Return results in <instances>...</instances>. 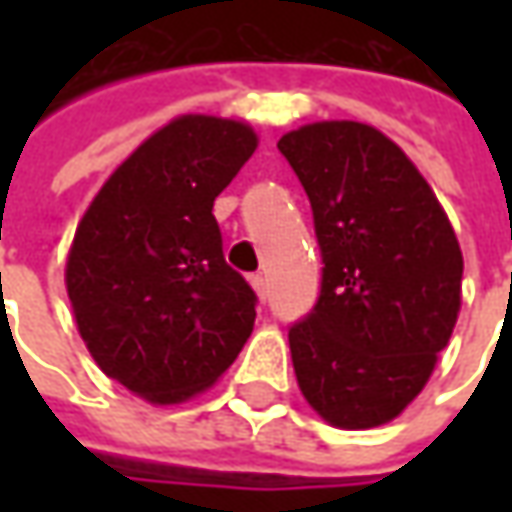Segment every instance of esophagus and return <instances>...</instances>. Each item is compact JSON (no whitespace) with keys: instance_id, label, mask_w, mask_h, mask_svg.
<instances>
[{"instance_id":"1","label":"esophagus","mask_w":512,"mask_h":512,"mask_svg":"<svg viewBox=\"0 0 512 512\" xmlns=\"http://www.w3.org/2000/svg\"><path fill=\"white\" fill-rule=\"evenodd\" d=\"M250 287H253V290H256V296H259V299L265 302L267 279H265V276H262V273H253V276H250Z\"/></svg>"}]
</instances>
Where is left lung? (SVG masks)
<instances>
[{"label":"left lung","mask_w":512,"mask_h":512,"mask_svg":"<svg viewBox=\"0 0 512 512\" xmlns=\"http://www.w3.org/2000/svg\"><path fill=\"white\" fill-rule=\"evenodd\" d=\"M322 247V296L290 327L305 402L339 430L402 416L430 382L462 310L456 230L419 168L382 130L313 122L279 139Z\"/></svg>","instance_id":"8db88e82"}]
</instances>
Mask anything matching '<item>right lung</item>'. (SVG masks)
<instances>
[{
    "label": "right lung",
    "instance_id": "right-lung-1",
    "mask_svg": "<svg viewBox=\"0 0 512 512\" xmlns=\"http://www.w3.org/2000/svg\"><path fill=\"white\" fill-rule=\"evenodd\" d=\"M256 148L247 122L176 116L110 173L76 225L65 287L79 336L145 402L210 390L253 333L256 296L225 265L213 202Z\"/></svg>",
    "mask_w": 512,
    "mask_h": 512
}]
</instances>
